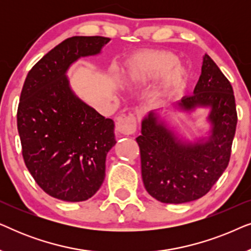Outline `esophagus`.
<instances>
[{"instance_id": "1", "label": "esophagus", "mask_w": 251, "mask_h": 251, "mask_svg": "<svg viewBox=\"0 0 251 251\" xmlns=\"http://www.w3.org/2000/svg\"><path fill=\"white\" fill-rule=\"evenodd\" d=\"M137 123L136 118L133 114L129 115H122L118 118V123H116V130L119 133H121L123 136H129L132 135L136 131Z\"/></svg>"}]
</instances>
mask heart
<instances>
[{
    "instance_id": "obj_1",
    "label": "heart",
    "mask_w": 251,
    "mask_h": 251,
    "mask_svg": "<svg viewBox=\"0 0 251 251\" xmlns=\"http://www.w3.org/2000/svg\"><path fill=\"white\" fill-rule=\"evenodd\" d=\"M162 91L173 94L183 83L185 68L170 52L143 53L132 59L128 68V78L132 83L145 84L163 76Z\"/></svg>"
}]
</instances>
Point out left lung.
<instances>
[{
    "label": "left lung",
    "mask_w": 251,
    "mask_h": 251,
    "mask_svg": "<svg viewBox=\"0 0 251 251\" xmlns=\"http://www.w3.org/2000/svg\"><path fill=\"white\" fill-rule=\"evenodd\" d=\"M174 107L187 113L210 108L207 137L185 140L156 112H150L136 140L146 191L163 203L179 204L207 194L227 168L238 116L232 85L208 54L193 95Z\"/></svg>",
    "instance_id": "1"
}]
</instances>
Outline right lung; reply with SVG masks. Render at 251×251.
<instances>
[{
	"instance_id": "1",
	"label": "right lung",
	"mask_w": 251,
	"mask_h": 251,
	"mask_svg": "<svg viewBox=\"0 0 251 251\" xmlns=\"http://www.w3.org/2000/svg\"><path fill=\"white\" fill-rule=\"evenodd\" d=\"M108 37L73 36L34 65L24 83L17 126L27 169L58 200L90 199L105 179L106 155L116 144L114 121L72 90L67 71L101 52Z\"/></svg>"
}]
</instances>
